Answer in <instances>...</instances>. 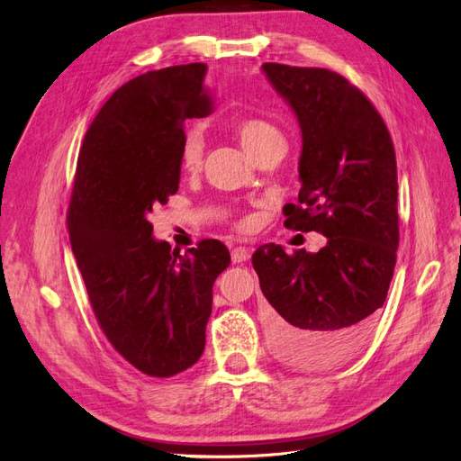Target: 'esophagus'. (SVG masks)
I'll return each instance as SVG.
<instances>
[{"mask_svg":"<svg viewBox=\"0 0 461 461\" xmlns=\"http://www.w3.org/2000/svg\"><path fill=\"white\" fill-rule=\"evenodd\" d=\"M249 256H252V252H249V248L236 246V248L232 249L230 259H232V263H244V261L249 259Z\"/></svg>","mask_w":461,"mask_h":461,"instance_id":"1","label":"esophagus"}]
</instances>
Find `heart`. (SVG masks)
Here are the masks:
<instances>
[{
  "label": "heart",
  "mask_w": 461,
  "mask_h": 461,
  "mask_svg": "<svg viewBox=\"0 0 461 461\" xmlns=\"http://www.w3.org/2000/svg\"><path fill=\"white\" fill-rule=\"evenodd\" d=\"M236 136L242 144V148L249 153V156L256 158L259 151L273 148V146H285V136L278 131L273 122L249 117L236 122ZM203 156V134L200 127H192L186 131L183 146H180V165L185 167L186 171H196ZM242 227H248L244 222Z\"/></svg>",
  "instance_id": "1"
}]
</instances>
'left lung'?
<instances>
[{"label": "left lung", "instance_id": "left-lung-1", "mask_svg": "<svg viewBox=\"0 0 461 461\" xmlns=\"http://www.w3.org/2000/svg\"><path fill=\"white\" fill-rule=\"evenodd\" d=\"M302 132L298 205L285 225L327 236L317 254L263 244L252 258L271 303L276 356L302 369H325L364 344L383 308L398 249L396 153L379 111L327 68L263 63Z\"/></svg>", "mask_w": 461, "mask_h": 461}]
</instances>
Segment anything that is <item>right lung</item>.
<instances>
[{
    "label": "right lung",
    "instance_id": "obj_1",
    "mask_svg": "<svg viewBox=\"0 0 461 461\" xmlns=\"http://www.w3.org/2000/svg\"><path fill=\"white\" fill-rule=\"evenodd\" d=\"M205 63L159 68L104 104L78 153L68 239L97 323L149 376L192 367L205 348L213 283L230 254L202 240L180 256L153 239L151 209L180 183L185 121L212 111Z\"/></svg>",
    "mask_w": 461,
    "mask_h": 461
}]
</instances>
